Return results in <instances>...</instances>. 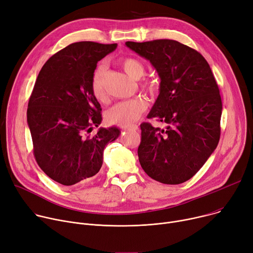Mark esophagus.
<instances>
[{
  "instance_id": "1",
  "label": "esophagus",
  "mask_w": 253,
  "mask_h": 253,
  "mask_svg": "<svg viewBox=\"0 0 253 253\" xmlns=\"http://www.w3.org/2000/svg\"><path fill=\"white\" fill-rule=\"evenodd\" d=\"M138 129V127L136 125H128V126H123L122 130L123 131H128V130H134L136 131Z\"/></svg>"
}]
</instances>
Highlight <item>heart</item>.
Segmentation results:
<instances>
[{"mask_svg":"<svg viewBox=\"0 0 253 253\" xmlns=\"http://www.w3.org/2000/svg\"><path fill=\"white\" fill-rule=\"evenodd\" d=\"M121 66L126 74L132 79H140L144 73V65L137 59L125 58L121 60ZM106 73V67L99 65L95 69L92 79H91V91L93 96L98 102H105L106 91L104 88V77ZM142 87L150 88V84L147 82L142 84ZM147 104L141 97L130 98L122 100L111 107L107 114V120L112 124L117 125H129L135 122L141 114L146 110Z\"/></svg>","mask_w":253,"mask_h":253,"instance_id":"heart-1","label":"heart"}]
</instances>
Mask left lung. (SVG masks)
Returning <instances> with one entry per match:
<instances>
[{
    "label": "left lung",
    "instance_id": "1",
    "mask_svg": "<svg viewBox=\"0 0 253 253\" xmlns=\"http://www.w3.org/2000/svg\"><path fill=\"white\" fill-rule=\"evenodd\" d=\"M125 44L157 70L160 93L147 118L167 125H140L139 163L156 181L183 183L199 171L220 140L223 107L211 67L197 50L176 41Z\"/></svg>",
    "mask_w": 253,
    "mask_h": 253
}]
</instances>
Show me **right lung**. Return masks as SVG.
<instances>
[{"label":"right lung","mask_w":253,"mask_h":253,"mask_svg":"<svg viewBox=\"0 0 253 253\" xmlns=\"http://www.w3.org/2000/svg\"><path fill=\"white\" fill-rule=\"evenodd\" d=\"M117 47L79 42L50 57L30 95L27 124L33 155L54 181L72 186L90 180L103 165L104 149L120 135L117 127L102 128V108L91 91L96 64Z\"/></svg>","instance_id":"1"}]
</instances>
